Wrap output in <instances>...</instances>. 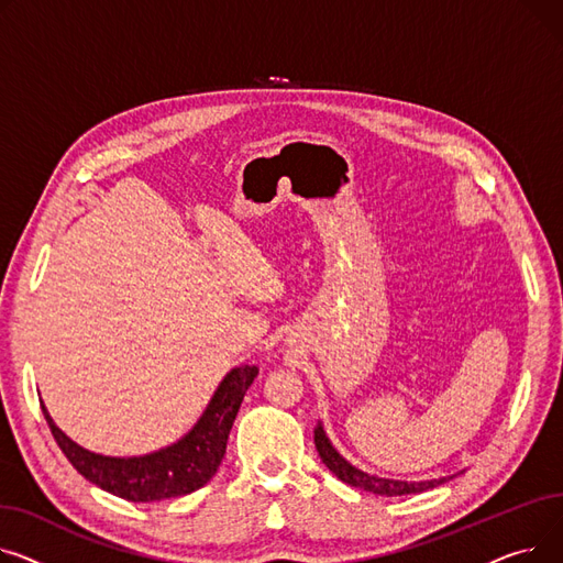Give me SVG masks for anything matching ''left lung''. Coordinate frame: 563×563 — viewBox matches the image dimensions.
Returning a JSON list of instances; mask_svg holds the SVG:
<instances>
[{"mask_svg":"<svg viewBox=\"0 0 563 563\" xmlns=\"http://www.w3.org/2000/svg\"><path fill=\"white\" fill-rule=\"evenodd\" d=\"M313 441H316V450L322 459V464L332 471L341 482L354 486V488H363L375 495H386V498H393V495H409V493H422L429 488H437L439 484H445L452 477H439V479H424V482H405V479H390V477H379V475H371L366 471H361L356 466H352L350 461L332 445L329 441L322 422L316 424L313 432ZM464 473V471H461Z\"/></svg>","mask_w":563,"mask_h":563,"instance_id":"obj_1","label":"left lung"}]
</instances>
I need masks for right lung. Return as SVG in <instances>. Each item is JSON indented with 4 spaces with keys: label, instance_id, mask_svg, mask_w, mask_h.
Returning a JSON list of instances; mask_svg holds the SVG:
<instances>
[{
    "label": "right lung",
    "instance_id": "add662e5",
    "mask_svg": "<svg viewBox=\"0 0 563 563\" xmlns=\"http://www.w3.org/2000/svg\"><path fill=\"white\" fill-rule=\"evenodd\" d=\"M256 375V366L231 368L218 384L202 416L179 441L141 456H107L90 452L60 432L43 402L41 407L52 437L79 475L122 500L156 503L202 488L218 473L231 424H234L245 390Z\"/></svg>",
    "mask_w": 563,
    "mask_h": 563
}]
</instances>
